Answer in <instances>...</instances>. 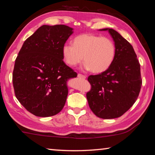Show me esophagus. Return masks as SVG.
I'll return each mask as SVG.
<instances>
[{
	"mask_svg": "<svg viewBox=\"0 0 155 155\" xmlns=\"http://www.w3.org/2000/svg\"><path fill=\"white\" fill-rule=\"evenodd\" d=\"M77 77L78 78H83V79H85V78H86V77H85V75H83V74H78Z\"/></svg>",
	"mask_w": 155,
	"mask_h": 155,
	"instance_id": "obj_1",
	"label": "esophagus"
}]
</instances>
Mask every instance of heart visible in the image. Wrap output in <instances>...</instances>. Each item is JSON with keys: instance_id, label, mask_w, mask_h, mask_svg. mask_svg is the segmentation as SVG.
Wrapping results in <instances>:
<instances>
[{"instance_id": "obj_1", "label": "heart", "mask_w": 155, "mask_h": 155, "mask_svg": "<svg viewBox=\"0 0 155 155\" xmlns=\"http://www.w3.org/2000/svg\"><path fill=\"white\" fill-rule=\"evenodd\" d=\"M116 48L114 41L107 37L82 34L73 40V45L62 48L64 61L70 66H76L84 60L83 68L94 73L106 71L114 62Z\"/></svg>"}]
</instances>
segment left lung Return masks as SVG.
Listing matches in <instances>:
<instances>
[{"label":"left lung","instance_id":"obj_1","mask_svg":"<svg viewBox=\"0 0 155 155\" xmlns=\"http://www.w3.org/2000/svg\"><path fill=\"white\" fill-rule=\"evenodd\" d=\"M99 31H108L116 53L106 71L88 77L91 89L86 96L96 116L116 118L127 112L138 98L142 84L140 64L133 46L118 32L109 28Z\"/></svg>","mask_w":155,"mask_h":155}]
</instances>
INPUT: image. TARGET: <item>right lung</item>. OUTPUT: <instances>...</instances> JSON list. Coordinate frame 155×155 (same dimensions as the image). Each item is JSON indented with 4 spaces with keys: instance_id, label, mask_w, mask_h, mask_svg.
Returning <instances> with one entry per match:
<instances>
[{
    "instance_id": "obj_1",
    "label": "right lung",
    "mask_w": 155,
    "mask_h": 155,
    "mask_svg": "<svg viewBox=\"0 0 155 155\" xmlns=\"http://www.w3.org/2000/svg\"><path fill=\"white\" fill-rule=\"evenodd\" d=\"M72 33L66 25L41 26L25 41L15 59V95L36 116H52L65 105L68 81L77 77L63 61L62 48Z\"/></svg>"
}]
</instances>
